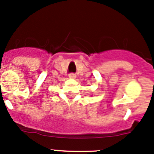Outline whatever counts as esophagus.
Masks as SVG:
<instances>
[{"mask_svg": "<svg viewBox=\"0 0 154 154\" xmlns=\"http://www.w3.org/2000/svg\"><path fill=\"white\" fill-rule=\"evenodd\" d=\"M69 77H70V78H74V77H75V74H70V75H69Z\"/></svg>", "mask_w": 154, "mask_h": 154, "instance_id": "1", "label": "esophagus"}]
</instances>
